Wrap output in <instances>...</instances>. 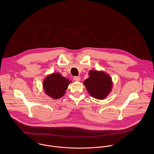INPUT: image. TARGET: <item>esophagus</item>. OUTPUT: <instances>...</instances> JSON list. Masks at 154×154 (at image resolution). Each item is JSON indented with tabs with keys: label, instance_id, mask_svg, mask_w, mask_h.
Returning a JSON list of instances; mask_svg holds the SVG:
<instances>
[{
	"label": "esophagus",
	"instance_id": "obj_1",
	"mask_svg": "<svg viewBox=\"0 0 154 154\" xmlns=\"http://www.w3.org/2000/svg\"><path fill=\"white\" fill-rule=\"evenodd\" d=\"M73 79H74L75 81L79 82V81H80V80H81V78H80L79 76H75V77L73 78Z\"/></svg>",
	"mask_w": 154,
	"mask_h": 154
}]
</instances>
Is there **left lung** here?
<instances>
[{
    "label": "left lung",
    "mask_w": 154,
    "mask_h": 154,
    "mask_svg": "<svg viewBox=\"0 0 154 154\" xmlns=\"http://www.w3.org/2000/svg\"><path fill=\"white\" fill-rule=\"evenodd\" d=\"M89 78L84 84L89 94L94 98L104 100L110 94L112 88V81L110 75L103 71L91 70Z\"/></svg>",
    "instance_id": "left-lung-1"
}]
</instances>
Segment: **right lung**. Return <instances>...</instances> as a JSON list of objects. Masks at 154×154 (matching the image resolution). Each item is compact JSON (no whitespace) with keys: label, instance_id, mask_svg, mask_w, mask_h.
Here are the masks:
<instances>
[{"label":"right lung","instance_id":"add662e5","mask_svg":"<svg viewBox=\"0 0 154 154\" xmlns=\"http://www.w3.org/2000/svg\"><path fill=\"white\" fill-rule=\"evenodd\" d=\"M71 82L59 73H53L44 79L43 89L48 96L53 99H59L64 95Z\"/></svg>","mask_w":154,"mask_h":154}]
</instances>
